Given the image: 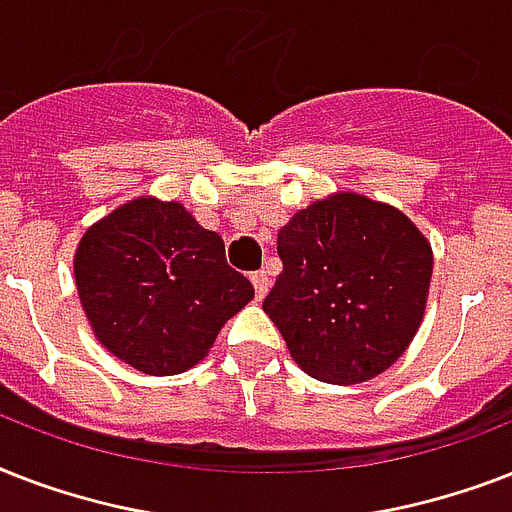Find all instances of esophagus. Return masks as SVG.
I'll return each mask as SVG.
<instances>
[{
	"mask_svg": "<svg viewBox=\"0 0 512 512\" xmlns=\"http://www.w3.org/2000/svg\"><path fill=\"white\" fill-rule=\"evenodd\" d=\"M249 279H252V287H255L257 300H263L265 292H268V287H271V279H268V273H265V271H255V273H252V276H249Z\"/></svg>",
	"mask_w": 512,
	"mask_h": 512,
	"instance_id": "34e87169",
	"label": "esophagus"
}]
</instances>
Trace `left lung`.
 Here are the masks:
<instances>
[{
    "label": "left lung",
    "instance_id": "8db88e82",
    "mask_svg": "<svg viewBox=\"0 0 512 512\" xmlns=\"http://www.w3.org/2000/svg\"><path fill=\"white\" fill-rule=\"evenodd\" d=\"M281 273L263 311L305 374L356 385L420 329L433 252L404 212L358 193L300 209L279 231Z\"/></svg>",
    "mask_w": 512,
    "mask_h": 512
}]
</instances>
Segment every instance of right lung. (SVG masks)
Wrapping results in <instances>:
<instances>
[{
  "instance_id": "obj_1",
  "label": "right lung",
  "mask_w": 512,
  "mask_h": 512,
  "mask_svg": "<svg viewBox=\"0 0 512 512\" xmlns=\"http://www.w3.org/2000/svg\"><path fill=\"white\" fill-rule=\"evenodd\" d=\"M92 332L143 374L199 364L217 332L255 297L225 244L177 201L135 199L95 223L74 257Z\"/></svg>"
}]
</instances>
